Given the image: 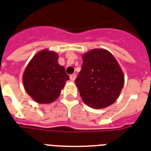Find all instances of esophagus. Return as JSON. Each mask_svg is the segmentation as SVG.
I'll return each instance as SVG.
<instances>
[{
	"instance_id": "obj_1",
	"label": "esophagus",
	"mask_w": 151,
	"mask_h": 151,
	"mask_svg": "<svg viewBox=\"0 0 151 151\" xmlns=\"http://www.w3.org/2000/svg\"><path fill=\"white\" fill-rule=\"evenodd\" d=\"M70 79L71 81H73L75 80V79H76V74H75V73H73V74H71V75L70 76Z\"/></svg>"
}]
</instances>
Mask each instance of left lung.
<instances>
[{"instance_id":"left-lung-1","label":"left lung","mask_w":151,"mask_h":151,"mask_svg":"<svg viewBox=\"0 0 151 151\" xmlns=\"http://www.w3.org/2000/svg\"><path fill=\"white\" fill-rule=\"evenodd\" d=\"M75 83L82 100L94 109L107 107L117 100L124 85V74L110 52L96 48L82 55Z\"/></svg>"}]
</instances>
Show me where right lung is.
<instances>
[{"instance_id": "1", "label": "right lung", "mask_w": 151, "mask_h": 151, "mask_svg": "<svg viewBox=\"0 0 151 151\" xmlns=\"http://www.w3.org/2000/svg\"><path fill=\"white\" fill-rule=\"evenodd\" d=\"M59 55L43 50L37 53L23 73V85L27 94L38 103H51L59 97L70 79L65 68L58 63Z\"/></svg>"}]
</instances>
